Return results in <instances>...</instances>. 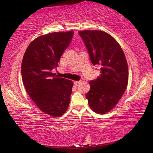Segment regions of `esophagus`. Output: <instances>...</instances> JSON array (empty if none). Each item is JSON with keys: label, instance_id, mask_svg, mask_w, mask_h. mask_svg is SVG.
<instances>
[{"label": "esophagus", "instance_id": "esophagus-1", "mask_svg": "<svg viewBox=\"0 0 153 153\" xmlns=\"http://www.w3.org/2000/svg\"><path fill=\"white\" fill-rule=\"evenodd\" d=\"M80 82H81V80H79V81H75L74 82V84L75 85H77V84H79Z\"/></svg>", "mask_w": 153, "mask_h": 153}]
</instances>
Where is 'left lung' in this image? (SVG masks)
<instances>
[{"instance_id": "left-lung-1", "label": "left lung", "mask_w": 153, "mask_h": 153, "mask_svg": "<svg viewBox=\"0 0 153 153\" xmlns=\"http://www.w3.org/2000/svg\"><path fill=\"white\" fill-rule=\"evenodd\" d=\"M92 63L100 67V75L90 81L86 94L90 108L105 114L117 104L128 86V66L118 42L108 33L98 30L78 32Z\"/></svg>"}]
</instances>
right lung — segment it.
I'll use <instances>...</instances> for the list:
<instances>
[{"label":"right lung","instance_id":"add662e5","mask_svg":"<svg viewBox=\"0 0 153 153\" xmlns=\"http://www.w3.org/2000/svg\"><path fill=\"white\" fill-rule=\"evenodd\" d=\"M74 33L41 36L30 44L23 57L21 71L27 94L41 111L53 117L63 115L70 102L73 82L57 77L52 70L58 67Z\"/></svg>","mask_w":153,"mask_h":153}]
</instances>
